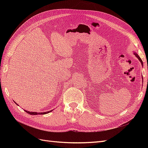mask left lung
<instances>
[{"label": "left lung", "instance_id": "left-lung-1", "mask_svg": "<svg viewBox=\"0 0 148 148\" xmlns=\"http://www.w3.org/2000/svg\"><path fill=\"white\" fill-rule=\"evenodd\" d=\"M134 55H136V57L138 58V59H139V60H140V63H141V64H142L143 65V61H142V60H141V58L139 57V55H138L137 54V53H134Z\"/></svg>", "mask_w": 148, "mask_h": 148}]
</instances>
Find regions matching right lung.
I'll list each match as a JSON object with an SVG mask.
<instances>
[{
    "label": "right lung",
    "instance_id": "obj_1",
    "mask_svg": "<svg viewBox=\"0 0 148 148\" xmlns=\"http://www.w3.org/2000/svg\"><path fill=\"white\" fill-rule=\"evenodd\" d=\"M16 103V102H15ZM17 104V103H16ZM18 105V104H17ZM52 111V110H51ZM51 111H48V112H30V111H26V110H25V112H27V113H29V114H34V115H37V114H48V112H51Z\"/></svg>",
    "mask_w": 148,
    "mask_h": 148
}]
</instances>
